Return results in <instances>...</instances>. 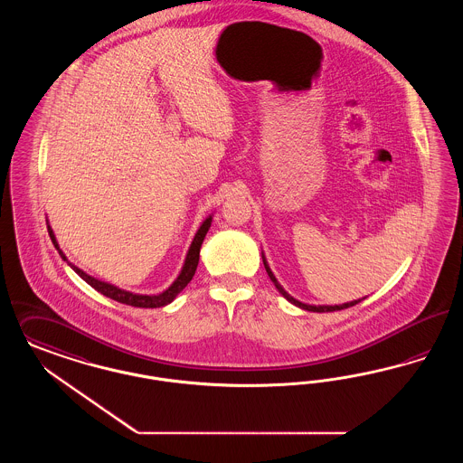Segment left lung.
I'll use <instances>...</instances> for the list:
<instances>
[{
    "mask_svg": "<svg viewBox=\"0 0 463 463\" xmlns=\"http://www.w3.org/2000/svg\"><path fill=\"white\" fill-rule=\"evenodd\" d=\"M261 259H263V265H265V270H267V274H269V278L270 280L274 282V286L278 288L279 293L282 295V297L286 298L289 303H293L295 307L298 308H301V310H308V312H335V310H345V308H350V307H354L356 303H360L362 299H353V301H348V303H343V305H308V303H301V301H298L297 298L291 297L280 284H279L278 279L274 276V272L270 270V267H269V263H267V259H265V255L261 253Z\"/></svg>",
    "mask_w": 463,
    "mask_h": 463,
    "instance_id": "obj_1",
    "label": "left lung"
}]
</instances>
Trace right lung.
Segmentation results:
<instances>
[{"label":"right lung","instance_id":"add662e5","mask_svg":"<svg viewBox=\"0 0 463 463\" xmlns=\"http://www.w3.org/2000/svg\"><path fill=\"white\" fill-rule=\"evenodd\" d=\"M46 222H48V221H46ZM210 225H212V215H208V217L204 219L203 223H202L200 229H198V232L194 234V240H193L189 250H187L184 265H183L179 276H177V279L166 288L164 293H160V295H137V293H130V291H126V289H120V288L113 286L110 282H105V280H99V279L86 274L82 269H79V267H75L74 263H71V261L67 260V257H65V253L60 250V244H58V241H56L55 232H53L50 222H48V232H50V238L53 241V244H55L60 257L65 260V261L74 269L77 276H80V278L84 279L98 293H101L103 297L111 298V299L118 301V303L130 305V307H139V308H160V307H165L168 303H172V301L175 299V297L189 284V280L193 279V276H194L196 267H198V261H200V248H202V244H203L204 236H206Z\"/></svg>","mask_w":463,"mask_h":463}]
</instances>
